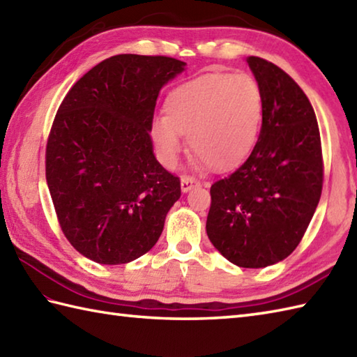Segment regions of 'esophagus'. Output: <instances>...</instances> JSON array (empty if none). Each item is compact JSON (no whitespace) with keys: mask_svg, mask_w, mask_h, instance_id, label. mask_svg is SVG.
<instances>
[{"mask_svg":"<svg viewBox=\"0 0 357 357\" xmlns=\"http://www.w3.org/2000/svg\"><path fill=\"white\" fill-rule=\"evenodd\" d=\"M199 185V181L193 178V176H183L181 178V190H183L184 193L190 192L193 187H198Z\"/></svg>","mask_w":357,"mask_h":357,"instance_id":"obj_1","label":"esophagus"}]
</instances>
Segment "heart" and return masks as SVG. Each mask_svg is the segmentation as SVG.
Returning <instances> with one entry per match:
<instances>
[{
    "mask_svg": "<svg viewBox=\"0 0 357 357\" xmlns=\"http://www.w3.org/2000/svg\"><path fill=\"white\" fill-rule=\"evenodd\" d=\"M262 92L248 73H207L167 96L165 116L151 121L150 135L161 162L173 167L184 147L213 169H231L252 153L262 124Z\"/></svg>",
    "mask_w": 357,
    "mask_h": 357,
    "instance_id": "1",
    "label": "heart"
}]
</instances>
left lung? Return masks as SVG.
I'll return each mask as SVG.
<instances>
[{
    "label": "left lung",
    "mask_w": 357,
    "mask_h": 357,
    "mask_svg": "<svg viewBox=\"0 0 357 357\" xmlns=\"http://www.w3.org/2000/svg\"><path fill=\"white\" fill-rule=\"evenodd\" d=\"M262 92V127L247 161L211 185L207 236L244 268L284 261L298 247L322 193V149L314 110L273 63L248 56Z\"/></svg>",
    "instance_id": "1"
}]
</instances>
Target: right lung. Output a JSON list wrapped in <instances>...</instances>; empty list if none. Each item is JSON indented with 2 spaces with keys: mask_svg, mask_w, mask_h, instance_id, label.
Listing matches in <instances>:
<instances>
[{
  "mask_svg": "<svg viewBox=\"0 0 357 357\" xmlns=\"http://www.w3.org/2000/svg\"><path fill=\"white\" fill-rule=\"evenodd\" d=\"M185 66L169 56H112L59 105L45 179L63 233L90 261L119 265L146 255L179 199V178L158 162L150 127L159 92Z\"/></svg>",
  "mask_w": 357,
  "mask_h": 357,
  "instance_id": "1",
  "label": "right lung"
}]
</instances>
